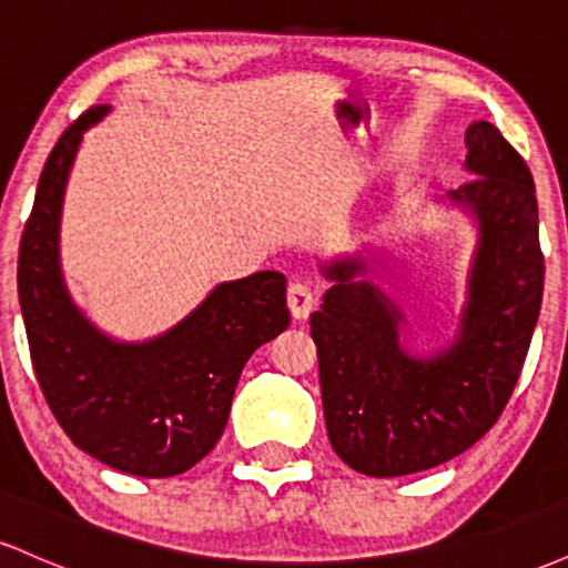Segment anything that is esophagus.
Masks as SVG:
<instances>
[{"instance_id": "34e87169", "label": "esophagus", "mask_w": 568, "mask_h": 568, "mask_svg": "<svg viewBox=\"0 0 568 568\" xmlns=\"http://www.w3.org/2000/svg\"><path fill=\"white\" fill-rule=\"evenodd\" d=\"M315 291L310 288V285L302 283V280H296V283L288 285V306H291V315L296 317V321H306L310 317V312L315 310Z\"/></svg>"}]
</instances>
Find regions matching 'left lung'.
I'll list each match as a JSON object with an SVG mask.
<instances>
[{
    "mask_svg": "<svg viewBox=\"0 0 568 568\" xmlns=\"http://www.w3.org/2000/svg\"><path fill=\"white\" fill-rule=\"evenodd\" d=\"M465 143L473 179L448 200L478 221V247L452 347L408 355L397 306L355 280L366 262L323 266L334 285L310 328L325 427L338 459L371 478L429 470L484 438L518 384L539 317L545 256L531 171L491 122H473Z\"/></svg>",
    "mask_w": 568,
    "mask_h": 568,
    "instance_id": "obj_1",
    "label": "left lung"
}]
</instances>
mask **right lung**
<instances>
[{
    "label": "right lung",
    "mask_w": 568,
    "mask_h": 568,
    "mask_svg": "<svg viewBox=\"0 0 568 568\" xmlns=\"http://www.w3.org/2000/svg\"><path fill=\"white\" fill-rule=\"evenodd\" d=\"M109 106L63 130L39 175L18 256V298L31 363L50 410L77 448L139 478H171L216 446L247 357L288 328L285 275L221 283L192 315L152 342H114L71 302L58 226L84 130Z\"/></svg>",
    "instance_id": "right-lung-1"
}]
</instances>
